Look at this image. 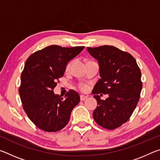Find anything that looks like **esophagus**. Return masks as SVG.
<instances>
[{"label":"esophagus","instance_id":"34e87169","mask_svg":"<svg viewBox=\"0 0 160 160\" xmlns=\"http://www.w3.org/2000/svg\"><path fill=\"white\" fill-rule=\"evenodd\" d=\"M88 99V97L85 96V95H80V100L81 101H84V100H85Z\"/></svg>","mask_w":160,"mask_h":160}]
</instances>
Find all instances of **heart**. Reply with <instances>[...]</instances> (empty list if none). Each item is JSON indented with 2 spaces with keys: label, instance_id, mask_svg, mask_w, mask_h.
I'll return each instance as SVG.
<instances>
[{
  "label": "heart",
  "instance_id": "b5f03b06",
  "mask_svg": "<svg viewBox=\"0 0 160 160\" xmlns=\"http://www.w3.org/2000/svg\"><path fill=\"white\" fill-rule=\"evenodd\" d=\"M72 63V61H70L69 63L67 64V66L66 67V70L70 69V66H71ZM79 88L80 89V90H82V91H85L87 89H88V87H87V85H84V84H80V85H79Z\"/></svg>",
  "mask_w": 160,
  "mask_h": 160
}]
</instances>
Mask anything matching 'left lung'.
I'll return each mask as SVG.
<instances>
[{
  "label": "left lung",
  "mask_w": 160,
  "mask_h": 160,
  "mask_svg": "<svg viewBox=\"0 0 160 160\" xmlns=\"http://www.w3.org/2000/svg\"><path fill=\"white\" fill-rule=\"evenodd\" d=\"M88 51L98 61L101 77L92 92L97 102L94 119L103 128H117L127 122L139 101L141 72L133 56L113 46L88 47ZM103 93L109 94L105 100L100 99Z\"/></svg>",
  "instance_id": "left-lung-1"
}]
</instances>
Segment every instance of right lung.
Instances as JSON below:
<instances>
[{
    "instance_id": "right-lung-1",
    "label": "right lung",
    "mask_w": 160,
    "mask_h": 160,
    "mask_svg": "<svg viewBox=\"0 0 160 160\" xmlns=\"http://www.w3.org/2000/svg\"><path fill=\"white\" fill-rule=\"evenodd\" d=\"M85 47H62L51 45L31 54L21 74L19 88L23 109L38 128L57 132L68 123L70 113L80 102L77 92L70 90L65 99L53 93L66 67Z\"/></svg>"
}]
</instances>
